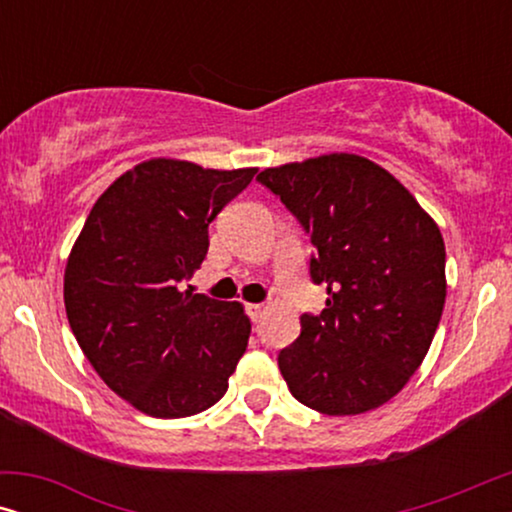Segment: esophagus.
<instances>
[{
  "instance_id": "1",
  "label": "esophagus",
  "mask_w": 512,
  "mask_h": 512,
  "mask_svg": "<svg viewBox=\"0 0 512 512\" xmlns=\"http://www.w3.org/2000/svg\"><path fill=\"white\" fill-rule=\"evenodd\" d=\"M263 312H265V305H258V303H249V305H247V314H249L251 321L261 319Z\"/></svg>"
}]
</instances>
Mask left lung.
Segmentation results:
<instances>
[{
  "label": "left lung",
  "instance_id": "8db88e82",
  "mask_svg": "<svg viewBox=\"0 0 512 512\" xmlns=\"http://www.w3.org/2000/svg\"><path fill=\"white\" fill-rule=\"evenodd\" d=\"M314 244L321 314L277 356L289 391L324 415L380 408L422 366L445 305V242L401 181L354 153L268 167L256 177Z\"/></svg>",
  "mask_w": 512,
  "mask_h": 512
}]
</instances>
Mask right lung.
<instances>
[{
  "instance_id": "right-lung-1",
  "label": "right lung",
  "mask_w": 512,
  "mask_h": 512,
  "mask_svg": "<svg viewBox=\"0 0 512 512\" xmlns=\"http://www.w3.org/2000/svg\"><path fill=\"white\" fill-rule=\"evenodd\" d=\"M254 174L144 160L97 198L74 242L69 326L104 384L144 415L212 408L247 349L244 307L181 291V282L205 261L209 223Z\"/></svg>"
}]
</instances>
